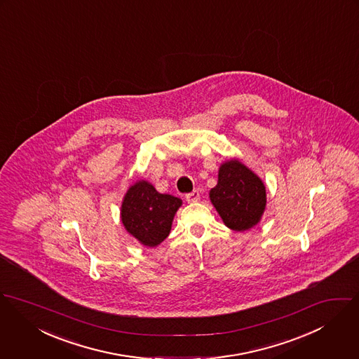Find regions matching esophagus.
<instances>
[{
	"mask_svg": "<svg viewBox=\"0 0 359 359\" xmlns=\"http://www.w3.org/2000/svg\"><path fill=\"white\" fill-rule=\"evenodd\" d=\"M199 191L198 190H194V191H191V193H189V194H186V199H187V202H190V203H193V202H197L199 201Z\"/></svg>",
	"mask_w": 359,
	"mask_h": 359,
	"instance_id": "esophagus-1",
	"label": "esophagus"
}]
</instances>
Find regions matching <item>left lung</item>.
Masks as SVG:
<instances>
[{
	"label": "left lung",
	"mask_w": 359,
	"mask_h": 359,
	"mask_svg": "<svg viewBox=\"0 0 359 359\" xmlns=\"http://www.w3.org/2000/svg\"><path fill=\"white\" fill-rule=\"evenodd\" d=\"M209 197L224 224L234 231H245L257 224L266 208L263 182L236 160L220 166L217 184Z\"/></svg>",
	"instance_id": "obj_1"
}]
</instances>
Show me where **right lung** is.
<instances>
[{
	"instance_id": "1",
	"label": "right lung",
	"mask_w": 359,
	"mask_h": 359,
	"mask_svg": "<svg viewBox=\"0 0 359 359\" xmlns=\"http://www.w3.org/2000/svg\"><path fill=\"white\" fill-rule=\"evenodd\" d=\"M182 199L160 194L149 182L133 184L122 202L121 219L128 230L146 246H157L169 236L172 220Z\"/></svg>"
}]
</instances>
